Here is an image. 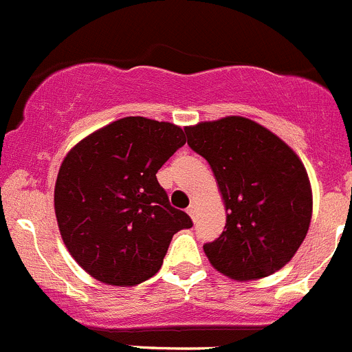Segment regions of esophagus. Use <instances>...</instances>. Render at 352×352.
<instances>
[{"label":"esophagus","mask_w":352,"mask_h":352,"mask_svg":"<svg viewBox=\"0 0 352 352\" xmlns=\"http://www.w3.org/2000/svg\"><path fill=\"white\" fill-rule=\"evenodd\" d=\"M186 212H188V216L192 217V219H195V216H197V206H195V204H192V206L186 209Z\"/></svg>","instance_id":"esophagus-1"}]
</instances>
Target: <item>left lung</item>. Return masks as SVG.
<instances>
[{"label":"left lung","mask_w":352,"mask_h":352,"mask_svg":"<svg viewBox=\"0 0 352 352\" xmlns=\"http://www.w3.org/2000/svg\"><path fill=\"white\" fill-rule=\"evenodd\" d=\"M209 162L226 209L219 239L204 245L219 273L236 282L282 270L309 230L313 192L297 153L261 124L240 116L185 128Z\"/></svg>","instance_id":"8db88e82"}]
</instances>
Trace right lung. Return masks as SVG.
Segmentation results:
<instances>
[{
	"instance_id": "right-lung-1",
	"label": "right lung",
	"mask_w": 352,
	"mask_h": 352,
	"mask_svg": "<svg viewBox=\"0 0 352 352\" xmlns=\"http://www.w3.org/2000/svg\"><path fill=\"white\" fill-rule=\"evenodd\" d=\"M186 143L176 124L124 117L70 148L55 183V214L70 256L98 282L133 287L162 266L174 233L192 228L157 182Z\"/></svg>"
}]
</instances>
